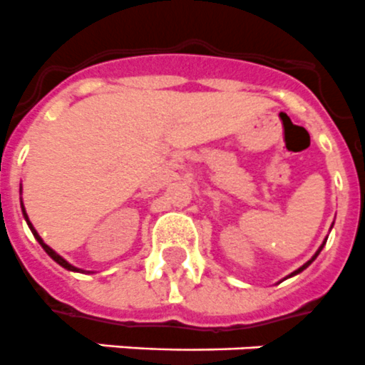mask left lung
I'll use <instances>...</instances> for the list:
<instances>
[{
	"mask_svg": "<svg viewBox=\"0 0 365 365\" xmlns=\"http://www.w3.org/2000/svg\"><path fill=\"white\" fill-rule=\"evenodd\" d=\"M324 244H327V239H324V242H323V244H321V246H319V250H317V252H315V255H313V257H312V259H309L308 263H304V264H302V267H300V269H297V270H294V272H291V274H289L287 278H291V276H297V274H300V272H302V270H304V269H308L309 264H312V263H313V261H315V257H317V255H319V254H321V250H323V246H324Z\"/></svg>",
	"mask_w": 365,
	"mask_h": 365,
	"instance_id": "8db88e82",
	"label": "left lung"
}]
</instances>
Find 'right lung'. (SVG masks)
<instances>
[{"mask_svg":"<svg viewBox=\"0 0 365 365\" xmlns=\"http://www.w3.org/2000/svg\"><path fill=\"white\" fill-rule=\"evenodd\" d=\"M20 190H22V188H20ZM22 215H24V218H26L27 225H29V230H31L33 237H35V239H37V242H38V244H41L42 248H44V252H46V254H48V255H50V257H52V259H53V261H56V263H57V264H61L63 269H67V270H71V272H83V270H81V269H76V267H74V264H71V263H68L67 259H63V257H61V255H59V254H56V252H53V250H52V248H50V246H48V244H46V242H44V240H42V239H41V235H38V233H37V230H35V227H33V224H31V222H29V218H27V215H26V209H24V203H22Z\"/></svg>","mask_w":365,"mask_h":365,"instance_id":"right-lung-1","label":"right lung"}]
</instances>
